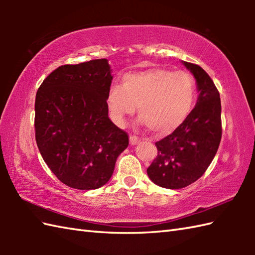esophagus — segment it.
Listing matches in <instances>:
<instances>
[{
  "mask_svg": "<svg viewBox=\"0 0 255 255\" xmlns=\"http://www.w3.org/2000/svg\"><path fill=\"white\" fill-rule=\"evenodd\" d=\"M129 141H130L131 145H136L137 143L140 142V138H138L137 136H133V134H130V137H129Z\"/></svg>",
  "mask_w": 255,
  "mask_h": 255,
  "instance_id": "34e87169",
  "label": "esophagus"
}]
</instances>
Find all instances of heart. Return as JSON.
<instances>
[{"label":"heart","instance_id":"b5f03b06","mask_svg":"<svg viewBox=\"0 0 255 255\" xmlns=\"http://www.w3.org/2000/svg\"><path fill=\"white\" fill-rule=\"evenodd\" d=\"M195 80L185 71L150 68L126 73L122 85L112 84L106 106L112 121L122 126L138 107L140 121L151 131L169 133L185 121L195 100Z\"/></svg>","mask_w":255,"mask_h":255}]
</instances>
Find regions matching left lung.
<instances>
[{
    "instance_id": "obj_1",
    "label": "left lung",
    "mask_w": 255,
    "mask_h": 255,
    "mask_svg": "<svg viewBox=\"0 0 255 255\" xmlns=\"http://www.w3.org/2000/svg\"><path fill=\"white\" fill-rule=\"evenodd\" d=\"M183 64L196 79L197 103L174 131L155 142L158 155L147 169L154 184L171 189L186 187L204 174L223 133L220 96L213 80L197 64Z\"/></svg>"
}]
</instances>
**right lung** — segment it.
Here are the masks:
<instances>
[{"mask_svg": "<svg viewBox=\"0 0 255 255\" xmlns=\"http://www.w3.org/2000/svg\"><path fill=\"white\" fill-rule=\"evenodd\" d=\"M113 75L107 59L64 64L37 91L35 137L58 180L77 189L110 181L129 138L108 118L106 94Z\"/></svg>", "mask_w": 255, "mask_h": 255, "instance_id": "right-lung-1", "label": "right lung"}]
</instances>
